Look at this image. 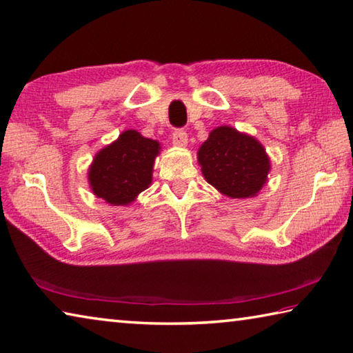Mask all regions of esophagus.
Masks as SVG:
<instances>
[{"label": "esophagus", "instance_id": "34e87169", "mask_svg": "<svg viewBox=\"0 0 353 353\" xmlns=\"http://www.w3.org/2000/svg\"><path fill=\"white\" fill-rule=\"evenodd\" d=\"M172 143L179 146V148H185V146L188 145V134L183 130L174 131L172 132Z\"/></svg>", "mask_w": 353, "mask_h": 353}]
</instances>
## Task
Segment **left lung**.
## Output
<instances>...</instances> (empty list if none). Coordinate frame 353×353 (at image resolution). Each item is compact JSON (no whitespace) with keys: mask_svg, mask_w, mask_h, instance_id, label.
I'll use <instances>...</instances> for the list:
<instances>
[{"mask_svg":"<svg viewBox=\"0 0 353 353\" xmlns=\"http://www.w3.org/2000/svg\"><path fill=\"white\" fill-rule=\"evenodd\" d=\"M197 162L205 181L232 199L258 196L272 170L259 140L233 126L214 128L199 148Z\"/></svg>","mask_w":353,"mask_h":353,"instance_id":"1","label":"left lung"}]
</instances>
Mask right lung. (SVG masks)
Segmentation results:
<instances>
[{
  "label": "right lung",
  "mask_w": 353,
  "mask_h": 353,
  "mask_svg": "<svg viewBox=\"0 0 353 353\" xmlns=\"http://www.w3.org/2000/svg\"><path fill=\"white\" fill-rule=\"evenodd\" d=\"M160 150L157 140L146 139L136 130L123 131L94 156L88 170L89 188L106 203L126 207L151 185Z\"/></svg>",
  "instance_id": "obj_1"
}]
</instances>
